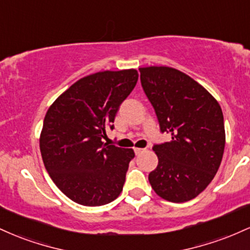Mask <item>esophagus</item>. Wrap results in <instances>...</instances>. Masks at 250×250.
Here are the masks:
<instances>
[{
    "mask_svg": "<svg viewBox=\"0 0 250 250\" xmlns=\"http://www.w3.org/2000/svg\"><path fill=\"white\" fill-rule=\"evenodd\" d=\"M134 151H135V154H136V155H140L141 153H143V151H145V149H141V148H134Z\"/></svg>",
    "mask_w": 250,
    "mask_h": 250,
    "instance_id": "obj_1",
    "label": "esophagus"
}]
</instances>
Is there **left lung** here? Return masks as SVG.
I'll return each instance as SVG.
<instances>
[{"label":"left lung","mask_w":250,"mask_h":250,"mask_svg":"<svg viewBox=\"0 0 250 250\" xmlns=\"http://www.w3.org/2000/svg\"><path fill=\"white\" fill-rule=\"evenodd\" d=\"M140 73L161 131L171 134L170 142L154 146L159 163L149 183L169 202L193 200L208 187L222 161V109L207 89L175 68L150 65Z\"/></svg>","instance_id":"1"}]
</instances>
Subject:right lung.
<instances>
[{
  "label": "right lung",
  "instance_id": "add662e5",
  "mask_svg": "<svg viewBox=\"0 0 250 250\" xmlns=\"http://www.w3.org/2000/svg\"><path fill=\"white\" fill-rule=\"evenodd\" d=\"M137 79L136 69L90 74L63 91L45 114L43 163L57 188L79 205H107L121 194L134 150L102 139Z\"/></svg>",
  "mask_w": 250,
  "mask_h": 250
}]
</instances>
